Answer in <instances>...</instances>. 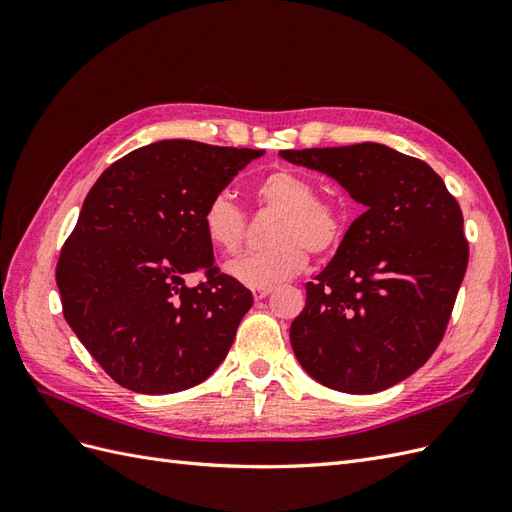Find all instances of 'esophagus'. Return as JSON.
Segmentation results:
<instances>
[{"mask_svg": "<svg viewBox=\"0 0 512 512\" xmlns=\"http://www.w3.org/2000/svg\"><path fill=\"white\" fill-rule=\"evenodd\" d=\"M252 294H254V299H256V301H262L265 297H269V294H271V288H252Z\"/></svg>", "mask_w": 512, "mask_h": 512, "instance_id": "obj_1", "label": "esophagus"}]
</instances>
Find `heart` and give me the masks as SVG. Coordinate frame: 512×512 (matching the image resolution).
<instances>
[{
    "label": "heart",
    "mask_w": 512,
    "mask_h": 512,
    "mask_svg": "<svg viewBox=\"0 0 512 512\" xmlns=\"http://www.w3.org/2000/svg\"><path fill=\"white\" fill-rule=\"evenodd\" d=\"M254 198L260 209L275 213L267 232L271 247L230 262L226 271L237 282L273 288L305 269L307 252L324 258L342 245L346 215L333 200L318 198L309 177L277 168L256 183ZM203 230L215 250L237 254L247 235L245 213L226 192L215 194L205 205Z\"/></svg>",
    "instance_id": "b5f03b06"
}]
</instances>
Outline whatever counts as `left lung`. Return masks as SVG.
Here are the masks:
<instances>
[{"instance_id": "1", "label": "left lung", "mask_w": 512, "mask_h": 512, "mask_svg": "<svg viewBox=\"0 0 512 512\" xmlns=\"http://www.w3.org/2000/svg\"><path fill=\"white\" fill-rule=\"evenodd\" d=\"M365 207L290 324L294 356L333 391L367 395L406 380L438 348L468 267L457 200L440 175L380 143L286 149Z\"/></svg>"}]
</instances>
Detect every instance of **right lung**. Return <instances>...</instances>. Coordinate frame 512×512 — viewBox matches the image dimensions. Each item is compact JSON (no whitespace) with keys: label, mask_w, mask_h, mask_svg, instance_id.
Segmentation results:
<instances>
[{"label":"right lung","mask_w":512,"mask_h":512,"mask_svg":"<svg viewBox=\"0 0 512 512\" xmlns=\"http://www.w3.org/2000/svg\"><path fill=\"white\" fill-rule=\"evenodd\" d=\"M262 149L158 141L108 166L61 247L64 318L117 384L166 395L207 380L252 292L213 267L203 211ZM203 272L206 280L189 286Z\"/></svg>","instance_id":"right-lung-1"}]
</instances>
